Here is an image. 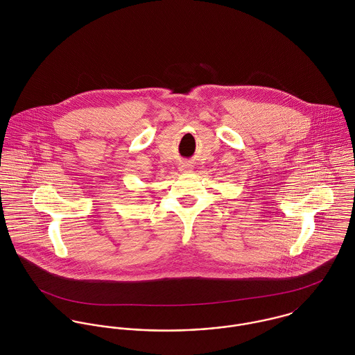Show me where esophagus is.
I'll return each instance as SVG.
<instances>
[{
  "mask_svg": "<svg viewBox=\"0 0 355 355\" xmlns=\"http://www.w3.org/2000/svg\"><path fill=\"white\" fill-rule=\"evenodd\" d=\"M180 171H183V172H189V171H190V168H189L186 164H183V165H180Z\"/></svg>",
  "mask_w": 355,
  "mask_h": 355,
  "instance_id": "obj_1",
  "label": "esophagus"
}]
</instances>
